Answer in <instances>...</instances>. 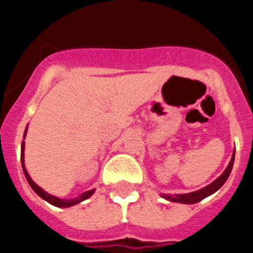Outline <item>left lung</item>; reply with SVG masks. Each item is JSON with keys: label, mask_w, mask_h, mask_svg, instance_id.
<instances>
[{"label": "left lung", "mask_w": 253, "mask_h": 253, "mask_svg": "<svg viewBox=\"0 0 253 253\" xmlns=\"http://www.w3.org/2000/svg\"><path fill=\"white\" fill-rule=\"evenodd\" d=\"M233 162H234V152H233V157H232L231 162H229L228 167L225 169V171L223 172L222 175L219 176L214 182L208 185L207 187H203L202 190H198V191H194V193L181 194V195H166V194H163L162 198L167 199V200H169V202L182 203V204H195V203L202 202L203 199L211 195L213 193H215L216 190H219L223 186V184L227 181L228 176H229V173H231L232 167H233Z\"/></svg>", "instance_id": "8db88e82"}]
</instances>
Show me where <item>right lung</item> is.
I'll return each instance as SVG.
<instances>
[{
    "instance_id": "add662e5",
    "label": "right lung",
    "mask_w": 253,
    "mask_h": 253,
    "mask_svg": "<svg viewBox=\"0 0 253 253\" xmlns=\"http://www.w3.org/2000/svg\"><path fill=\"white\" fill-rule=\"evenodd\" d=\"M28 129V128H26ZM26 129H25V134H26ZM25 134H24V138H25ZM24 144L25 143L22 142L21 144V165H22V169H24V173H25V177L26 180H28L29 185L31 186V189L34 190L35 193L38 194V195L40 196V198H43L44 200H46L48 203H50L51 205H55V207H59V208H67V207H71V205H75V204H78V203L84 202V200H86L87 198H90L91 195L93 194V190H90V191H86V193H84L82 195L77 196V198L75 199H71V200H63V199H58L55 198V196H51L49 195L48 193H45L43 189H40L39 186H38L37 184H35L34 181L31 180V177L29 176V173L26 172L25 167H24Z\"/></svg>"
}]
</instances>
